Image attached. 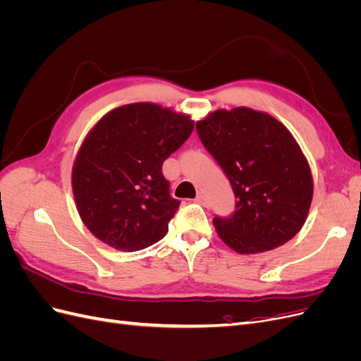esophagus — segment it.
Instances as JSON below:
<instances>
[{"label": "esophagus", "mask_w": 361, "mask_h": 361, "mask_svg": "<svg viewBox=\"0 0 361 361\" xmlns=\"http://www.w3.org/2000/svg\"><path fill=\"white\" fill-rule=\"evenodd\" d=\"M195 202H197L199 204H203V206H204V204H206V197H204L203 194H199L197 197H195Z\"/></svg>", "instance_id": "obj_1"}]
</instances>
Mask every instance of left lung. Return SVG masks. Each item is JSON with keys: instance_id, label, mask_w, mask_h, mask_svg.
I'll use <instances>...</instances> for the list:
<instances>
[{"instance_id": "left-lung-1", "label": "left lung", "mask_w": 361, "mask_h": 361, "mask_svg": "<svg viewBox=\"0 0 361 361\" xmlns=\"http://www.w3.org/2000/svg\"><path fill=\"white\" fill-rule=\"evenodd\" d=\"M195 129L236 197L232 215L214 218L224 244L256 255L290 241L307 218L313 179L288 128L267 113L238 106L207 114Z\"/></svg>"}]
</instances>
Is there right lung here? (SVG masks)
Instances as JSON below:
<instances>
[{"instance_id":"right-lung-1","label":"right lung","mask_w":361,"mask_h":361,"mask_svg":"<svg viewBox=\"0 0 361 361\" xmlns=\"http://www.w3.org/2000/svg\"><path fill=\"white\" fill-rule=\"evenodd\" d=\"M194 129L188 114L150 102L114 108L81 145L72 169L76 209L89 231L120 251H138L167 235L179 200L162 162Z\"/></svg>"}]
</instances>
